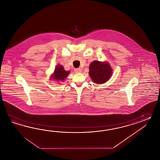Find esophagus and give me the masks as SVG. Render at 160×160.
<instances>
[{
	"instance_id": "obj_1",
	"label": "esophagus",
	"mask_w": 160,
	"mask_h": 160,
	"mask_svg": "<svg viewBox=\"0 0 160 160\" xmlns=\"http://www.w3.org/2000/svg\"><path fill=\"white\" fill-rule=\"evenodd\" d=\"M74 72L76 73H80V72H82V69H80V68H76V69H74Z\"/></svg>"
}]
</instances>
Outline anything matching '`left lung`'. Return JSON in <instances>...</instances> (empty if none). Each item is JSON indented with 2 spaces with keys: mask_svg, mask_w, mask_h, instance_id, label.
I'll use <instances>...</instances> for the list:
<instances>
[{
  "mask_svg": "<svg viewBox=\"0 0 160 160\" xmlns=\"http://www.w3.org/2000/svg\"><path fill=\"white\" fill-rule=\"evenodd\" d=\"M89 70L90 76L97 84L107 82L112 74V68L107 62L94 61L90 65Z\"/></svg>",
  "mask_w": 160,
  "mask_h": 160,
  "instance_id": "left-lung-1",
  "label": "left lung"
}]
</instances>
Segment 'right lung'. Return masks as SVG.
<instances>
[{
  "mask_svg": "<svg viewBox=\"0 0 160 160\" xmlns=\"http://www.w3.org/2000/svg\"><path fill=\"white\" fill-rule=\"evenodd\" d=\"M70 72L69 71H66L63 66L58 65L55 69L54 73L53 74V78L56 80V81H63L65 78L68 77Z\"/></svg>",
  "mask_w": 160,
  "mask_h": 160,
  "instance_id": "1",
  "label": "right lung"
}]
</instances>
